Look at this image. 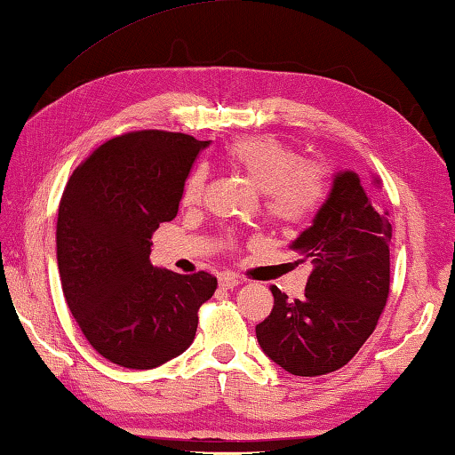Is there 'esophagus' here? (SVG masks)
<instances>
[{
	"mask_svg": "<svg viewBox=\"0 0 455 455\" xmlns=\"http://www.w3.org/2000/svg\"><path fill=\"white\" fill-rule=\"evenodd\" d=\"M240 284H242V280L232 276V274H221V276H220V286L226 288V290L235 288V286H240Z\"/></svg>",
	"mask_w": 455,
	"mask_h": 455,
	"instance_id": "obj_1",
	"label": "esophagus"
}]
</instances>
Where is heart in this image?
<instances>
[{"mask_svg": "<svg viewBox=\"0 0 455 455\" xmlns=\"http://www.w3.org/2000/svg\"><path fill=\"white\" fill-rule=\"evenodd\" d=\"M226 161L262 191V212L282 228H304L331 197L332 177L323 163L302 161L300 153L274 137H242L226 148ZM207 171L197 167L183 188L185 204L205 189Z\"/></svg>", "mask_w": 455, "mask_h": 455, "instance_id": "heart-1", "label": "heart"}]
</instances>
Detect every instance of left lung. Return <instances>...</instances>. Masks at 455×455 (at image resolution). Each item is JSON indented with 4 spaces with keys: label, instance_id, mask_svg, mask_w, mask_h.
Masks as SVG:
<instances>
[{
    "label": "left lung",
    "instance_id": "obj_1",
    "mask_svg": "<svg viewBox=\"0 0 455 455\" xmlns=\"http://www.w3.org/2000/svg\"><path fill=\"white\" fill-rule=\"evenodd\" d=\"M381 179L353 171L334 177L315 223L296 237L300 262L312 264L302 300L272 286L274 308L256 326L262 351L288 373H332L359 353L389 298L391 223L377 204Z\"/></svg>",
    "mask_w": 455,
    "mask_h": 455
}]
</instances>
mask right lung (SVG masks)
Instances as JSON below:
<instances>
[{
	"mask_svg": "<svg viewBox=\"0 0 455 455\" xmlns=\"http://www.w3.org/2000/svg\"><path fill=\"white\" fill-rule=\"evenodd\" d=\"M210 145L169 131L108 139L74 169L58 207L64 298L92 348L126 369H155L188 348L218 278L151 264V235L179 212L197 155Z\"/></svg>",
	"mask_w": 455,
	"mask_h": 455,
	"instance_id": "add662e5",
	"label": "right lung"
}]
</instances>
